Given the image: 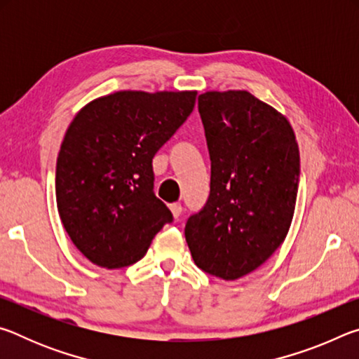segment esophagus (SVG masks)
Segmentation results:
<instances>
[{"label":"esophagus","instance_id":"obj_1","mask_svg":"<svg viewBox=\"0 0 359 359\" xmlns=\"http://www.w3.org/2000/svg\"><path fill=\"white\" fill-rule=\"evenodd\" d=\"M169 209H171L174 218H179V217L182 215V205H180L179 203H174V204H171V205H169Z\"/></svg>","mask_w":359,"mask_h":359}]
</instances>
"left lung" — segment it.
Instances as JSON below:
<instances>
[{"instance_id": "8db88e82", "label": "left lung", "mask_w": 359, "mask_h": 359, "mask_svg": "<svg viewBox=\"0 0 359 359\" xmlns=\"http://www.w3.org/2000/svg\"><path fill=\"white\" fill-rule=\"evenodd\" d=\"M210 155V194L188 218L198 267L236 280L266 263L288 234L299 184V147L283 114L245 90L199 95Z\"/></svg>"}]
</instances>
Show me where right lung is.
Segmentation results:
<instances>
[{"label": "right lung", "instance_id": "obj_1", "mask_svg": "<svg viewBox=\"0 0 359 359\" xmlns=\"http://www.w3.org/2000/svg\"><path fill=\"white\" fill-rule=\"evenodd\" d=\"M194 101L196 92L123 90L93 100L72 118L57 158V208L72 244L93 264L136 263L172 222L154 193L151 160Z\"/></svg>", "mask_w": 359, "mask_h": 359}]
</instances>
